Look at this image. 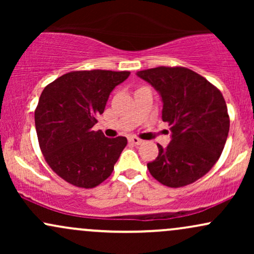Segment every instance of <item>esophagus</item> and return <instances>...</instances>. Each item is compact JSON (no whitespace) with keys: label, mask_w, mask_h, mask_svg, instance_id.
I'll list each match as a JSON object with an SVG mask.
<instances>
[{"label":"esophagus","mask_w":254,"mask_h":254,"mask_svg":"<svg viewBox=\"0 0 254 254\" xmlns=\"http://www.w3.org/2000/svg\"><path fill=\"white\" fill-rule=\"evenodd\" d=\"M129 141L131 142V143L135 144V145L141 144L142 142H143L141 138H138V137H136V136H131V137H129Z\"/></svg>","instance_id":"1"}]
</instances>
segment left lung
<instances>
[{
    "mask_svg": "<svg viewBox=\"0 0 254 254\" xmlns=\"http://www.w3.org/2000/svg\"><path fill=\"white\" fill-rule=\"evenodd\" d=\"M160 93L162 121L171 125L172 139L147 165L159 183L183 188L205 176L222 154L229 132V116L220 89L185 66H157L137 72Z\"/></svg>",
    "mask_w": 254,
    "mask_h": 254,
    "instance_id": "obj_1",
    "label": "left lung"
}]
</instances>
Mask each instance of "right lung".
<instances>
[{
    "instance_id": "1",
    "label": "right lung",
    "mask_w": 254,
    "mask_h": 254,
    "mask_svg": "<svg viewBox=\"0 0 254 254\" xmlns=\"http://www.w3.org/2000/svg\"><path fill=\"white\" fill-rule=\"evenodd\" d=\"M130 71L78 70L56 78L44 88L34 122L44 159L66 183L93 189L111 176L127 137L107 138L94 131L110 93Z\"/></svg>"
}]
</instances>
